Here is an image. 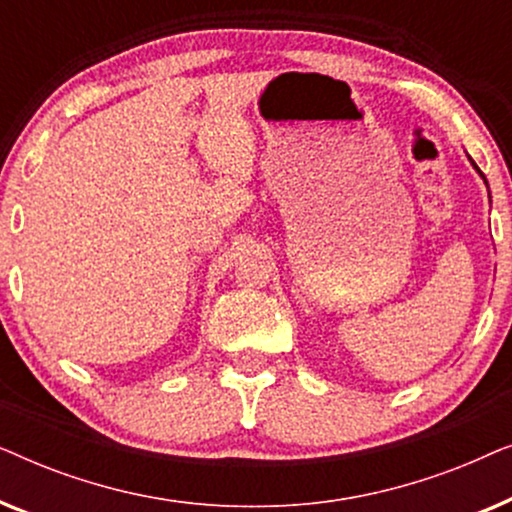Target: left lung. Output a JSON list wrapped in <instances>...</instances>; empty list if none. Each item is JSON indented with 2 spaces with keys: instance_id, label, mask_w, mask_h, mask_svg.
Returning <instances> with one entry per match:
<instances>
[{
  "instance_id": "left-lung-1",
  "label": "left lung",
  "mask_w": 512,
  "mask_h": 512,
  "mask_svg": "<svg viewBox=\"0 0 512 512\" xmlns=\"http://www.w3.org/2000/svg\"><path fill=\"white\" fill-rule=\"evenodd\" d=\"M468 160H471V158H468ZM471 165L475 167V170H478V174H480V177H482V179H485V174H482V172H480V167H478V165H475V163H473V160H471ZM485 184H487V179H485Z\"/></svg>"
}]
</instances>
